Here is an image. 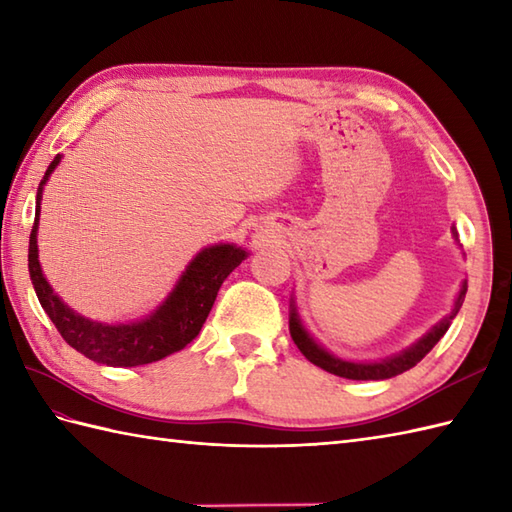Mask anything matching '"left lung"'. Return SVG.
Here are the masks:
<instances>
[{
  "label": "left lung",
  "instance_id": "1",
  "mask_svg": "<svg viewBox=\"0 0 512 512\" xmlns=\"http://www.w3.org/2000/svg\"><path fill=\"white\" fill-rule=\"evenodd\" d=\"M464 293H467V282H464V285H462L460 295H458V300H456V306H453V311H451L449 317H445V320H442L438 326L431 328V331L423 339H420L418 344H414L412 348H407L405 352H401V355L390 357V359H383L379 363H350V361H344V359H337L333 355H328V352L324 348L317 346L313 339L309 337V333L304 331L300 320H298V313H295V309H293V313L289 317V333H291L293 344L300 348L302 355L309 359L311 363H315V366H320L322 370H326V372L337 374V377H344V379H355V381L390 379V377H396V374H401L405 370L414 368L416 363L423 359L427 352L440 342V337L447 333L451 320L460 311V306L464 302Z\"/></svg>",
  "mask_w": 512,
  "mask_h": 512
}]
</instances>
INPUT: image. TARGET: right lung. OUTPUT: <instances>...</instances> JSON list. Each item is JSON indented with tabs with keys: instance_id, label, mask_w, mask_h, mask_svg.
I'll use <instances>...</instances> for the list:
<instances>
[{
	"instance_id": "add662e5",
	"label": "right lung",
	"mask_w": 512,
	"mask_h": 512,
	"mask_svg": "<svg viewBox=\"0 0 512 512\" xmlns=\"http://www.w3.org/2000/svg\"><path fill=\"white\" fill-rule=\"evenodd\" d=\"M61 155L45 170L37 190V212H34V225L28 245V269L30 280L37 291V298L48 313L56 331L74 350L87 359L107 363V366L133 368L144 363L160 361L173 352L188 346L201 331L203 322L212 309L223 280L243 263L247 252L234 245H214L192 260L184 276L179 278L177 287L168 295L166 302L157 309L149 320L135 324H98L76 315L72 309L56 298L48 280L41 274L39 249H37V225L41 208V190L45 179L50 177Z\"/></svg>"
}]
</instances>
